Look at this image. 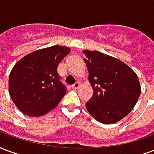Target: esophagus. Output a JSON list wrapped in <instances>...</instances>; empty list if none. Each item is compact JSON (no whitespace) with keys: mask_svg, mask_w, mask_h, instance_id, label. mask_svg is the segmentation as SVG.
<instances>
[{"mask_svg":"<svg viewBox=\"0 0 154 154\" xmlns=\"http://www.w3.org/2000/svg\"><path fill=\"white\" fill-rule=\"evenodd\" d=\"M79 86H80V83L78 82H77L76 83H74L72 86V89H77L78 87H79Z\"/></svg>","mask_w":154,"mask_h":154,"instance_id":"1","label":"esophagus"}]
</instances>
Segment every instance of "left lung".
I'll return each instance as SVG.
<instances>
[{"label":"left lung","mask_w":154,"mask_h":154,"mask_svg":"<svg viewBox=\"0 0 154 154\" xmlns=\"http://www.w3.org/2000/svg\"><path fill=\"white\" fill-rule=\"evenodd\" d=\"M93 96L86 103L97 121L113 124L133 110L141 92L137 74L119 59L98 51L85 50Z\"/></svg>","instance_id":"1"}]
</instances>
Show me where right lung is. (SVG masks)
Returning <instances> with one entry per match:
<instances>
[{
    "instance_id": "1",
    "label": "right lung",
    "mask_w": 154,
    "mask_h": 154,
    "mask_svg": "<svg viewBox=\"0 0 154 154\" xmlns=\"http://www.w3.org/2000/svg\"><path fill=\"white\" fill-rule=\"evenodd\" d=\"M69 53V48L55 45L26 55L14 66L9 77V91L21 112L35 117L57 106L67 92L57 66Z\"/></svg>"
}]
</instances>
